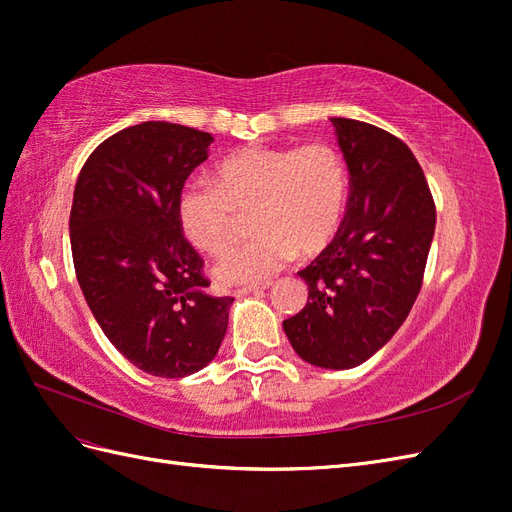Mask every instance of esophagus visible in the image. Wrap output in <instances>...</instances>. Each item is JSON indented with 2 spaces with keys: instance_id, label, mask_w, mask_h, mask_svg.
<instances>
[{
  "instance_id": "34e87169",
  "label": "esophagus",
  "mask_w": 512,
  "mask_h": 512,
  "mask_svg": "<svg viewBox=\"0 0 512 512\" xmlns=\"http://www.w3.org/2000/svg\"><path fill=\"white\" fill-rule=\"evenodd\" d=\"M271 286V282H260V284H250L235 290V297H241V294H250V292H258V290H267Z\"/></svg>"
}]
</instances>
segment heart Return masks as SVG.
Instances as JSON below:
<instances>
[{"label": "heart", "mask_w": 512, "mask_h": 512, "mask_svg": "<svg viewBox=\"0 0 512 512\" xmlns=\"http://www.w3.org/2000/svg\"><path fill=\"white\" fill-rule=\"evenodd\" d=\"M348 164L329 143L254 145L215 166V185L190 179L177 198L181 232L198 252L220 256L235 239L237 213L252 215L258 235L218 262L226 284H260L299 254L318 256L344 228Z\"/></svg>", "instance_id": "b5f03b06"}]
</instances>
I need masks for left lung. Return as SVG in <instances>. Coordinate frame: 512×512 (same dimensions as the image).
Here are the masks:
<instances>
[{
    "instance_id": "obj_1",
    "label": "left lung",
    "mask_w": 512,
    "mask_h": 512,
    "mask_svg": "<svg viewBox=\"0 0 512 512\" xmlns=\"http://www.w3.org/2000/svg\"><path fill=\"white\" fill-rule=\"evenodd\" d=\"M350 170L342 232L299 271L307 305L284 320L303 361L350 369L404 324L421 292L436 230V203L410 147L365 121L333 117Z\"/></svg>"
}]
</instances>
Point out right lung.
I'll return each instance as SVG.
<instances>
[{
	"instance_id": "add662e5",
	"label": "right lung",
	"mask_w": 512,
	"mask_h": 512,
	"mask_svg": "<svg viewBox=\"0 0 512 512\" xmlns=\"http://www.w3.org/2000/svg\"><path fill=\"white\" fill-rule=\"evenodd\" d=\"M213 136L145 121L100 143L76 179V280L111 344L138 369L183 378L218 354L230 297L207 294L205 262L183 237L177 198Z\"/></svg>"
}]
</instances>
